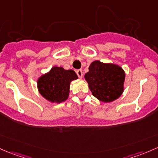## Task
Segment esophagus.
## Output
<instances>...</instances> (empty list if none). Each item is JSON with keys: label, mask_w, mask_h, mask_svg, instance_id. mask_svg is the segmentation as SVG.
I'll return each instance as SVG.
<instances>
[{"label": "esophagus", "mask_w": 158, "mask_h": 158, "mask_svg": "<svg viewBox=\"0 0 158 158\" xmlns=\"http://www.w3.org/2000/svg\"><path fill=\"white\" fill-rule=\"evenodd\" d=\"M76 74H77V76H79L80 79H82V76H83V72L82 70H76Z\"/></svg>", "instance_id": "34e87169"}]
</instances>
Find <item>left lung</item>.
Wrapping results in <instances>:
<instances>
[{
  "label": "left lung",
  "mask_w": 158,
  "mask_h": 158,
  "mask_svg": "<svg viewBox=\"0 0 158 158\" xmlns=\"http://www.w3.org/2000/svg\"><path fill=\"white\" fill-rule=\"evenodd\" d=\"M84 77L93 96L103 103L117 100L124 90L125 72L115 64L94 60Z\"/></svg>",
  "instance_id": "8db88e82"
}]
</instances>
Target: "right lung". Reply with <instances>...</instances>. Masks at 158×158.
Returning <instances> with one entry per match:
<instances>
[{
    "label": "right lung",
    "mask_w": 158,
    "mask_h": 158,
    "mask_svg": "<svg viewBox=\"0 0 158 158\" xmlns=\"http://www.w3.org/2000/svg\"><path fill=\"white\" fill-rule=\"evenodd\" d=\"M77 79V75L73 70H64L62 67L55 66L38 78V91L48 101L60 103L67 100L70 82Z\"/></svg>",
    "instance_id": "obj_1"
}]
</instances>
